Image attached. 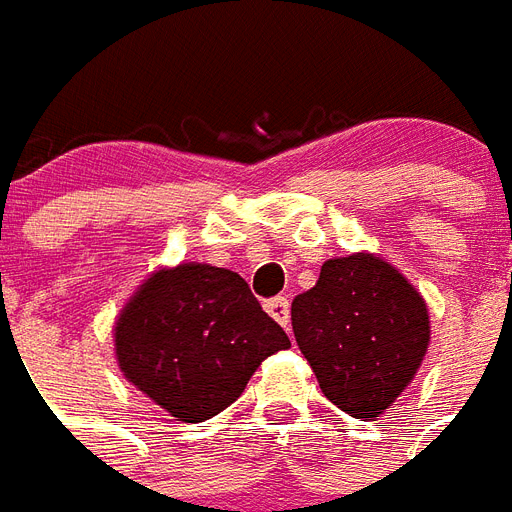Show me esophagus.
Returning <instances> with one entry per match:
<instances>
[{"label": "esophagus", "mask_w": 512, "mask_h": 512, "mask_svg": "<svg viewBox=\"0 0 512 512\" xmlns=\"http://www.w3.org/2000/svg\"><path fill=\"white\" fill-rule=\"evenodd\" d=\"M266 312L274 317L276 323L287 328L290 325V301H287L285 295H276L271 301H266Z\"/></svg>", "instance_id": "1"}]
</instances>
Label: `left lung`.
Returning a JSON list of instances; mask_svg holds the SVG:
<instances>
[{"label": "left lung", "mask_w": 512, "mask_h": 512, "mask_svg": "<svg viewBox=\"0 0 512 512\" xmlns=\"http://www.w3.org/2000/svg\"><path fill=\"white\" fill-rule=\"evenodd\" d=\"M293 333L328 401L374 420L429 352V306L388 260L352 252L325 260L317 285L295 295Z\"/></svg>", "instance_id": "left-lung-1"}]
</instances>
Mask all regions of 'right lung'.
Instances as JSON below:
<instances>
[{"mask_svg":"<svg viewBox=\"0 0 512 512\" xmlns=\"http://www.w3.org/2000/svg\"><path fill=\"white\" fill-rule=\"evenodd\" d=\"M290 339L227 268L179 263L138 285L113 325L121 374L181 423L214 418Z\"/></svg>","mask_w":512,"mask_h":512,"instance_id":"add662e5","label":"right lung"}]
</instances>
